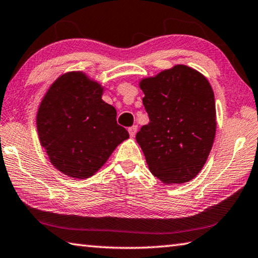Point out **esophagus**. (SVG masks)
<instances>
[{
    "label": "esophagus",
    "mask_w": 258,
    "mask_h": 258,
    "mask_svg": "<svg viewBox=\"0 0 258 258\" xmlns=\"http://www.w3.org/2000/svg\"><path fill=\"white\" fill-rule=\"evenodd\" d=\"M137 131H138V126H137V125H134V126H132V127H130V128H128L130 136L133 138V137L137 134Z\"/></svg>",
    "instance_id": "34e87169"
}]
</instances>
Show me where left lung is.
<instances>
[{
	"instance_id": "8db88e82",
	"label": "left lung",
	"mask_w": 258,
	"mask_h": 258,
	"mask_svg": "<svg viewBox=\"0 0 258 258\" xmlns=\"http://www.w3.org/2000/svg\"><path fill=\"white\" fill-rule=\"evenodd\" d=\"M149 124L137 133L150 172L167 185L190 181L216 136L214 91L201 72L177 64L139 81Z\"/></svg>"
}]
</instances>
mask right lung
<instances>
[{"label":"right lung","instance_id":"1","mask_svg":"<svg viewBox=\"0 0 258 258\" xmlns=\"http://www.w3.org/2000/svg\"><path fill=\"white\" fill-rule=\"evenodd\" d=\"M104 87L83 71L63 73L49 86L36 112L41 147L55 169L75 179L92 177L130 138L117 111L102 100Z\"/></svg>","mask_w":258,"mask_h":258}]
</instances>
